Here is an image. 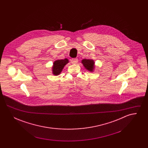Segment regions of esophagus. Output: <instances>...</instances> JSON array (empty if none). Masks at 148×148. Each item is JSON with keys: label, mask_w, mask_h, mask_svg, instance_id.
Returning <instances> with one entry per match:
<instances>
[{"label": "esophagus", "mask_w": 148, "mask_h": 148, "mask_svg": "<svg viewBox=\"0 0 148 148\" xmlns=\"http://www.w3.org/2000/svg\"><path fill=\"white\" fill-rule=\"evenodd\" d=\"M77 62H78V59L77 58H72L71 60V62L72 63L76 64L77 63Z\"/></svg>", "instance_id": "obj_1"}]
</instances>
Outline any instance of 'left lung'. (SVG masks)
<instances>
[{
  "mask_svg": "<svg viewBox=\"0 0 148 148\" xmlns=\"http://www.w3.org/2000/svg\"><path fill=\"white\" fill-rule=\"evenodd\" d=\"M82 63L84 65L86 69L90 71H92L94 69V62L92 60H89V59H83L82 61Z\"/></svg>",
  "mask_w": 148,
  "mask_h": 148,
  "instance_id": "obj_1",
  "label": "left lung"
}]
</instances>
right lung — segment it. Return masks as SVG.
Masks as SVG:
<instances>
[{"label":"right lung","mask_w":148,"mask_h":148,"mask_svg":"<svg viewBox=\"0 0 148 148\" xmlns=\"http://www.w3.org/2000/svg\"><path fill=\"white\" fill-rule=\"evenodd\" d=\"M68 63V60L67 59L58 60L54 63L53 67V72L55 75H59L62 71L64 66Z\"/></svg>","instance_id":"right-lung-1"}]
</instances>
